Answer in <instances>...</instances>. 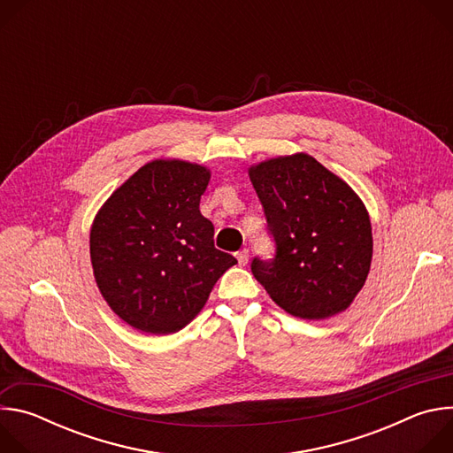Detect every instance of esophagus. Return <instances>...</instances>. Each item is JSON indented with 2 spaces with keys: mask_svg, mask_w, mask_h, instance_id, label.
<instances>
[{
  "mask_svg": "<svg viewBox=\"0 0 453 453\" xmlns=\"http://www.w3.org/2000/svg\"><path fill=\"white\" fill-rule=\"evenodd\" d=\"M236 257H238V264H240V265H247V262H249V250H247V249L238 250V252H236Z\"/></svg>",
  "mask_w": 453,
  "mask_h": 453,
  "instance_id": "obj_1",
  "label": "esophagus"
}]
</instances>
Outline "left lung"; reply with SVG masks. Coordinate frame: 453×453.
Returning a JSON list of instances; mask_svg holds the SVG:
<instances>
[{"instance_id": "8db88e82", "label": "left lung", "mask_w": 453, "mask_h": 453, "mask_svg": "<svg viewBox=\"0 0 453 453\" xmlns=\"http://www.w3.org/2000/svg\"><path fill=\"white\" fill-rule=\"evenodd\" d=\"M274 256L250 271L285 311L326 319L346 310L365 283L372 257L369 215L357 193L308 154L249 170Z\"/></svg>"}]
</instances>
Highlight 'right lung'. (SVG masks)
Wrapping results in <instances>:
<instances>
[{
  "label": "right lung",
  "instance_id": "add662e5",
  "mask_svg": "<svg viewBox=\"0 0 453 453\" xmlns=\"http://www.w3.org/2000/svg\"><path fill=\"white\" fill-rule=\"evenodd\" d=\"M208 182L204 166L152 161L112 193L93 222L96 285L112 311L140 332L184 328L238 264L215 247V227L199 210Z\"/></svg>",
  "mask_w": 453,
  "mask_h": 453
}]
</instances>
